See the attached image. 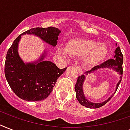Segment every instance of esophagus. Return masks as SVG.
Masks as SVG:
<instances>
[{"instance_id": "1", "label": "esophagus", "mask_w": 130, "mask_h": 130, "mask_svg": "<svg viewBox=\"0 0 130 130\" xmlns=\"http://www.w3.org/2000/svg\"><path fill=\"white\" fill-rule=\"evenodd\" d=\"M75 67L77 70V71H78V73H79V75H82V69H80V67H79V66H75Z\"/></svg>"}]
</instances>
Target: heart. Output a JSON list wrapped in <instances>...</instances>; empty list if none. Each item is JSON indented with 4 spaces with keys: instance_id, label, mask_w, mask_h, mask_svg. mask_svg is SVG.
Wrapping results in <instances>:
<instances>
[{
    "instance_id": "b5f03b06",
    "label": "heart",
    "mask_w": 130,
    "mask_h": 130,
    "mask_svg": "<svg viewBox=\"0 0 130 130\" xmlns=\"http://www.w3.org/2000/svg\"><path fill=\"white\" fill-rule=\"evenodd\" d=\"M59 49V53L65 58L68 53L71 56L77 57H86L84 65L92 67L102 61L108 54V47L105 44L90 40H73L68 44L67 48Z\"/></svg>"
}]
</instances>
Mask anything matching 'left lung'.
Wrapping results in <instances>:
<instances>
[{"mask_svg":"<svg viewBox=\"0 0 130 130\" xmlns=\"http://www.w3.org/2000/svg\"><path fill=\"white\" fill-rule=\"evenodd\" d=\"M117 45V44H116ZM115 55L114 56L113 59H111L107 60L105 62L103 63L100 65H97L95 66L92 68V69L90 70V71H87L85 72L86 75H88L89 73H93L95 71H96L98 69H112L113 70H115L119 73L120 75V79H119V82L117 83V86H116V90L117 91V88L119 86V84L121 83V79H122V74H123V67H122V65H123V57L122 53L121 52V49L118 46L115 51ZM86 79V77L84 74L82 75L81 76H79L77 77V82L75 84V90L76 92V98H77V101H79V103L81 104L82 105H83L84 107L90 108V109H96V108H99V107H102L104 105H105L106 103H108L110 99L113 97V94L111 97H109V99H107V101H104L103 103H92L90 101H89L88 99H86V97L84 95L83 90V84L84 82V80Z\"/></svg>","mask_w":130,"mask_h":130,"instance_id":"obj_1","label":"left lung"}]
</instances>
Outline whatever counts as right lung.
I'll use <instances>...</instances> for the list:
<instances>
[{
  "label": "right lung",
  "instance_id": "add662e5",
  "mask_svg": "<svg viewBox=\"0 0 130 130\" xmlns=\"http://www.w3.org/2000/svg\"><path fill=\"white\" fill-rule=\"evenodd\" d=\"M61 31L54 27H34L23 32L14 40L7 51L5 74L15 94L26 101H40L51 94L54 86L66 70L59 69L51 61H44L46 53L34 63H25L18 54V44L23 34H34L55 47Z\"/></svg>",
  "mask_w": 130,
  "mask_h": 130
}]
</instances>
